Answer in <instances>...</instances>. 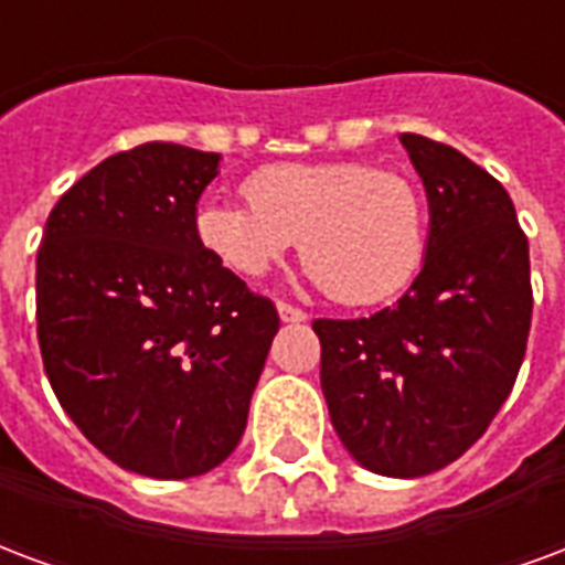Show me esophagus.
<instances>
[{"mask_svg": "<svg viewBox=\"0 0 565 565\" xmlns=\"http://www.w3.org/2000/svg\"><path fill=\"white\" fill-rule=\"evenodd\" d=\"M278 317H281L284 323H302L305 311L302 308H296V305H287V302H278Z\"/></svg>", "mask_w": 565, "mask_h": 565, "instance_id": "1", "label": "esophagus"}]
</instances>
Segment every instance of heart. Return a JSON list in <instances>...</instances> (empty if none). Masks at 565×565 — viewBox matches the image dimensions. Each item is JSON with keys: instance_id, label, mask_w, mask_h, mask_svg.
<instances>
[{"instance_id": "1", "label": "heart", "mask_w": 565, "mask_h": 565, "mask_svg": "<svg viewBox=\"0 0 565 565\" xmlns=\"http://www.w3.org/2000/svg\"><path fill=\"white\" fill-rule=\"evenodd\" d=\"M248 203L206 200L200 245L236 275L260 278L299 239L311 281L341 305L401 294L425 260L428 221L416 182L365 161L263 167Z\"/></svg>"}]
</instances>
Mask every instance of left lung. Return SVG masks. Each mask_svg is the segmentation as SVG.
I'll use <instances>...</instances> for the list:
<instances>
[{
  "label": "left lung",
  "instance_id": "8db88e82",
  "mask_svg": "<svg viewBox=\"0 0 565 565\" xmlns=\"http://www.w3.org/2000/svg\"><path fill=\"white\" fill-rule=\"evenodd\" d=\"M431 212L425 263L392 308L315 320L320 386L344 449L416 479L461 458L515 386L533 317L512 198L467 154L401 134Z\"/></svg>",
  "mask_w": 565,
  "mask_h": 565
}]
</instances>
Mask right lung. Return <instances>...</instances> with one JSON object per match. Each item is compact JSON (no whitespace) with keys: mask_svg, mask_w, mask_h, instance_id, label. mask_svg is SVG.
Masks as SVG:
<instances>
[{"mask_svg":"<svg viewBox=\"0 0 565 565\" xmlns=\"http://www.w3.org/2000/svg\"><path fill=\"white\" fill-rule=\"evenodd\" d=\"M218 152L143 143L53 206L38 248V344L86 440L125 470L191 479L242 440L278 311L198 239Z\"/></svg>","mask_w":565,"mask_h":565,"instance_id":"add662e5","label":"right lung"}]
</instances>
